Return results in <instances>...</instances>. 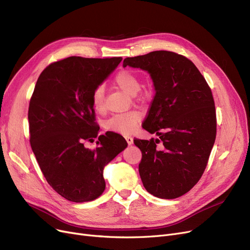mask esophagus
Wrapping results in <instances>:
<instances>
[{"label": "esophagus", "instance_id": "esophagus-1", "mask_svg": "<svg viewBox=\"0 0 250 250\" xmlns=\"http://www.w3.org/2000/svg\"><path fill=\"white\" fill-rule=\"evenodd\" d=\"M125 140H126V142H127L128 145H132V144L134 143V138H133V137H130V136H125Z\"/></svg>", "mask_w": 250, "mask_h": 250}]
</instances>
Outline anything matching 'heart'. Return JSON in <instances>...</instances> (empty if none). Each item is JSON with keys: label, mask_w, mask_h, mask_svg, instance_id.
Returning <instances> with one entry per match:
<instances>
[{"label": "heart", "mask_w": 250, "mask_h": 250, "mask_svg": "<svg viewBox=\"0 0 250 250\" xmlns=\"http://www.w3.org/2000/svg\"><path fill=\"white\" fill-rule=\"evenodd\" d=\"M114 84L126 94L130 96H137L139 101H147L151 97V90L144 89L141 90L142 84L139 76L129 70H121L114 76ZM91 102L96 112L102 114L106 110V103H105V92L102 85H98L92 91ZM141 122V114L136 111H127L125 113L114 114L105 122L104 127L107 130L114 133H120L128 135L133 133Z\"/></svg>", "instance_id": "1"}]
</instances>
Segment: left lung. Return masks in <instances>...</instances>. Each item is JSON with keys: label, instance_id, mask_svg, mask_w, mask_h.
Segmentation results:
<instances>
[{"label": "left lung", "instance_id": "8db88e82", "mask_svg": "<svg viewBox=\"0 0 250 250\" xmlns=\"http://www.w3.org/2000/svg\"><path fill=\"white\" fill-rule=\"evenodd\" d=\"M148 71L156 93L142 125L159 139H135L144 188L160 199L189 191L207 167L217 134L212 90L194 63L173 51L126 58L124 67Z\"/></svg>", "mask_w": 250, "mask_h": 250}]
</instances>
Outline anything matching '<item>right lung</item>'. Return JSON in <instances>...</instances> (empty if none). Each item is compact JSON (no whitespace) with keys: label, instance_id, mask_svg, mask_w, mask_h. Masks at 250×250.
Masks as SVG:
<instances>
[{"label":"right lung","instance_id":"right-lung-1","mask_svg":"<svg viewBox=\"0 0 250 250\" xmlns=\"http://www.w3.org/2000/svg\"><path fill=\"white\" fill-rule=\"evenodd\" d=\"M123 58L70 57L39 75L28 108L30 145L48 185L74 203L97 199L105 189L103 168L125 150L123 136H98L91 94ZM99 138L93 150L85 141Z\"/></svg>","mask_w":250,"mask_h":250}]
</instances>
